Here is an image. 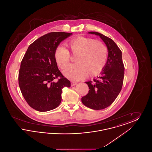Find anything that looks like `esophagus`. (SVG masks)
Returning a JSON list of instances; mask_svg holds the SVG:
<instances>
[{
	"label": "esophagus",
	"mask_w": 152,
	"mask_h": 152,
	"mask_svg": "<svg viewBox=\"0 0 152 152\" xmlns=\"http://www.w3.org/2000/svg\"><path fill=\"white\" fill-rule=\"evenodd\" d=\"M77 84V83L76 82H75V81H71V86L73 87V86H76Z\"/></svg>",
	"instance_id": "34e87169"
}]
</instances>
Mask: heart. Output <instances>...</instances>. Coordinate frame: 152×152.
<instances>
[{"label": "heart", "instance_id": "heart-1", "mask_svg": "<svg viewBox=\"0 0 152 152\" xmlns=\"http://www.w3.org/2000/svg\"><path fill=\"white\" fill-rule=\"evenodd\" d=\"M66 45L73 55H76L75 64L68 65L63 73L69 79L77 81L86 77L95 76L105 66L108 57L105 45L94 39L79 36L69 40ZM54 58L60 68H63L70 60V53L62 45L56 48Z\"/></svg>", "mask_w": 152, "mask_h": 152}]
</instances>
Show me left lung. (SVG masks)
Returning a JSON list of instances; mask_svg holds the SVG:
<instances>
[{
	"label": "left lung",
	"instance_id": "1",
	"mask_svg": "<svg viewBox=\"0 0 152 152\" xmlns=\"http://www.w3.org/2000/svg\"><path fill=\"white\" fill-rule=\"evenodd\" d=\"M88 34L100 36L107 47L108 56L106 64L97 79L86 83L89 90L88 94L81 98V101L89 108L100 110L110 105L121 90L124 76L122 52L108 37L97 32H89Z\"/></svg>",
	"mask_w": 152,
	"mask_h": 152
}]
</instances>
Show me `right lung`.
<instances>
[{
  "mask_svg": "<svg viewBox=\"0 0 152 152\" xmlns=\"http://www.w3.org/2000/svg\"><path fill=\"white\" fill-rule=\"evenodd\" d=\"M72 35L54 32L41 36L29 45L23 58L19 85L26 101L37 111L57 108L61 101L62 89L71 87L70 81L58 70L54 53L60 43Z\"/></svg>",
  "mask_w": 152,
  "mask_h": 152,
  "instance_id": "right-lung-1",
  "label": "right lung"
}]
</instances>
